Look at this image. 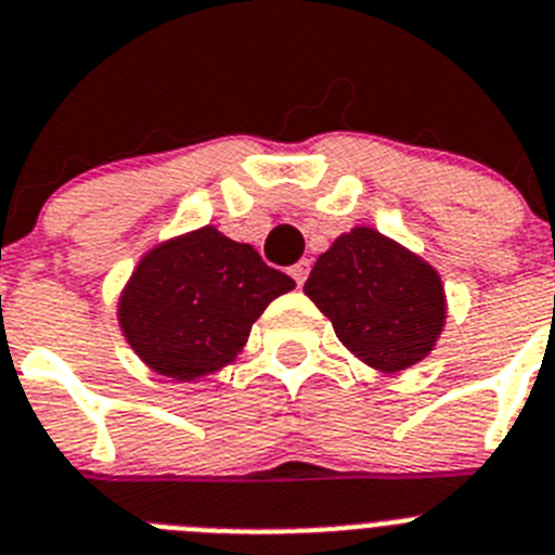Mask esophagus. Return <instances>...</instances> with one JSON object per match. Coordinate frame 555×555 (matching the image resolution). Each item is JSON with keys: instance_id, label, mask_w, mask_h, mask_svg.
Instances as JSON below:
<instances>
[{"instance_id": "esophagus-1", "label": "esophagus", "mask_w": 555, "mask_h": 555, "mask_svg": "<svg viewBox=\"0 0 555 555\" xmlns=\"http://www.w3.org/2000/svg\"><path fill=\"white\" fill-rule=\"evenodd\" d=\"M307 273H310V262H307V259H301V262H296V264H293V268H291V276L296 279L298 287H301V284H305Z\"/></svg>"}]
</instances>
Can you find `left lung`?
I'll return each mask as SVG.
<instances>
[{"instance_id":"obj_1","label":"left lung","mask_w":555,"mask_h":555,"mask_svg":"<svg viewBox=\"0 0 555 555\" xmlns=\"http://www.w3.org/2000/svg\"><path fill=\"white\" fill-rule=\"evenodd\" d=\"M305 293L330 318L337 340L385 374L427 358L447 324L436 268L369 225L340 234L315 259Z\"/></svg>"}]
</instances>
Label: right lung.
I'll use <instances>...</instances> for the list:
<instances>
[{
  "mask_svg": "<svg viewBox=\"0 0 555 555\" xmlns=\"http://www.w3.org/2000/svg\"><path fill=\"white\" fill-rule=\"evenodd\" d=\"M293 287L248 243L201 225L139 259L119 293L117 321L147 369L192 383L234 363L264 307Z\"/></svg>",
  "mask_w": 555,
  "mask_h": 555,
  "instance_id": "add662e5",
  "label": "right lung"
}]
</instances>
